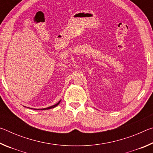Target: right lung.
<instances>
[{
	"label": "right lung",
	"instance_id": "right-lung-1",
	"mask_svg": "<svg viewBox=\"0 0 153 153\" xmlns=\"http://www.w3.org/2000/svg\"><path fill=\"white\" fill-rule=\"evenodd\" d=\"M61 101V100H60V101H59L57 103H56V104H55V105H53V106H51V107H46V108H39V109H38V110H47V109H51V108H55V107H56V106H57L59 103H60V102ZM33 109L34 110H36V108H33Z\"/></svg>",
	"mask_w": 153,
	"mask_h": 153
}]
</instances>
